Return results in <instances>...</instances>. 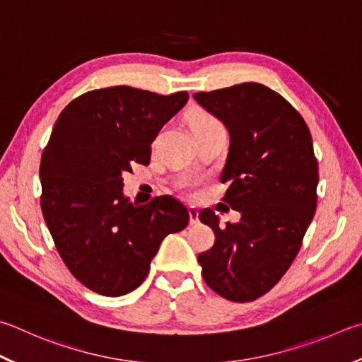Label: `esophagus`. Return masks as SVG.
<instances>
[{"label": "esophagus", "mask_w": 362, "mask_h": 362, "mask_svg": "<svg viewBox=\"0 0 362 362\" xmlns=\"http://www.w3.org/2000/svg\"><path fill=\"white\" fill-rule=\"evenodd\" d=\"M188 214H189V223H192V225H198L199 223V212H198V209L196 207H188Z\"/></svg>", "instance_id": "1"}]
</instances>
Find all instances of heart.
Listing matches in <instances>:
<instances>
[{
	"label": "heart",
	"mask_w": 362,
	"mask_h": 362,
	"mask_svg": "<svg viewBox=\"0 0 362 362\" xmlns=\"http://www.w3.org/2000/svg\"><path fill=\"white\" fill-rule=\"evenodd\" d=\"M214 123H218V120H216V118L212 114L204 112V110H201V112H196L192 118V128H193L194 133H196V131H199V129H204L206 127H210V124H214ZM182 185H183V188L187 189V193L193 194V183L192 182L185 180L182 183Z\"/></svg>",
	"instance_id": "heart-1"
}]
</instances>
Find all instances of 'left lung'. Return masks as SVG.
Segmentation results:
<instances>
[{"label":"left lung","instance_id":"obj_1","mask_svg":"<svg viewBox=\"0 0 362 362\" xmlns=\"http://www.w3.org/2000/svg\"><path fill=\"white\" fill-rule=\"evenodd\" d=\"M193 98L229 131L223 201L242 215L220 228L212 209L201 210L199 220L215 234L214 247L198 256L201 274L221 298L255 300L290 269L317 209L318 161L310 131L284 96L261 83Z\"/></svg>","mask_w":362,"mask_h":362}]
</instances>
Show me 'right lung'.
<instances>
[{"instance_id": "1", "label": "right lung", "mask_w": 362, "mask_h": 362, "mask_svg": "<svg viewBox=\"0 0 362 362\" xmlns=\"http://www.w3.org/2000/svg\"><path fill=\"white\" fill-rule=\"evenodd\" d=\"M187 101V91L118 85L77 96L58 117L39 168L41 209L63 262L88 290H136L163 239L187 228L188 210L173 196L136 206L122 194V174L148 164L150 144Z\"/></svg>"}]
</instances>
